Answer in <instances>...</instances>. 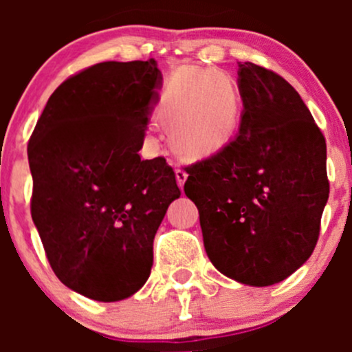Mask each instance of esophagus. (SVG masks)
I'll use <instances>...</instances> for the list:
<instances>
[{
	"instance_id": "obj_1",
	"label": "esophagus",
	"mask_w": 352,
	"mask_h": 352,
	"mask_svg": "<svg viewBox=\"0 0 352 352\" xmlns=\"http://www.w3.org/2000/svg\"><path fill=\"white\" fill-rule=\"evenodd\" d=\"M187 177H189V175H187V172L184 168H177L175 170V179H177V184H179L180 189H182L184 184H186Z\"/></svg>"
}]
</instances>
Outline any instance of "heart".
Returning a JSON list of instances; mask_svg holds the SVG:
<instances>
[{
  "mask_svg": "<svg viewBox=\"0 0 352 352\" xmlns=\"http://www.w3.org/2000/svg\"><path fill=\"white\" fill-rule=\"evenodd\" d=\"M160 116L170 124L177 146L190 155H209L225 146L240 122V98L230 74L187 66L163 88Z\"/></svg>",
  "mask_w": 352,
  "mask_h": 352,
  "instance_id": "b5f03b06",
  "label": "heart"
}]
</instances>
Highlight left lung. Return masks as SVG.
Returning <instances> with one entry per match:
<instances>
[{"instance_id":"1","label":"left lung","mask_w":352,"mask_h":352,"mask_svg":"<svg viewBox=\"0 0 352 352\" xmlns=\"http://www.w3.org/2000/svg\"><path fill=\"white\" fill-rule=\"evenodd\" d=\"M239 134L189 166L206 254L248 286L285 281L310 258L329 199L327 146L300 94L272 71L239 63Z\"/></svg>"}]
</instances>
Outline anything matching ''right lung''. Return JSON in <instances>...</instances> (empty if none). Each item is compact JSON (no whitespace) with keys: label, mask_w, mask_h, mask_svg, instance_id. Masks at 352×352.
I'll list each match as a JSON object with an SVG mask.
<instances>
[{"label":"right lung","mask_w":352,"mask_h":352,"mask_svg":"<svg viewBox=\"0 0 352 352\" xmlns=\"http://www.w3.org/2000/svg\"><path fill=\"white\" fill-rule=\"evenodd\" d=\"M160 87L155 59L88 67L59 85L28 141L32 219L49 264L90 300L144 286L156 230L180 197L165 158L138 153Z\"/></svg>","instance_id":"obj_1"}]
</instances>
